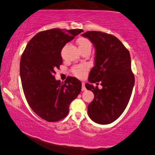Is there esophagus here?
<instances>
[{"mask_svg":"<svg viewBox=\"0 0 155 155\" xmlns=\"http://www.w3.org/2000/svg\"><path fill=\"white\" fill-rule=\"evenodd\" d=\"M82 91H86V87H85V83H84V82H82Z\"/></svg>","mask_w":155,"mask_h":155,"instance_id":"34e87169","label":"esophagus"}]
</instances>
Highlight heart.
I'll return each instance as SVG.
<instances>
[{"label": "heart", "mask_w": 155, "mask_h": 155, "mask_svg": "<svg viewBox=\"0 0 155 155\" xmlns=\"http://www.w3.org/2000/svg\"><path fill=\"white\" fill-rule=\"evenodd\" d=\"M77 43L78 45V47H79V49L80 51H82L83 50H86V49H91V42L90 41V40L86 39V38L84 37H80L77 40ZM88 67L87 65L86 64H78L76 65L72 69V72L74 75H75L76 77L82 78H84L86 75V73L88 71Z\"/></svg>", "instance_id": "heart-1"}]
</instances>
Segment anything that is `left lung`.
<instances>
[{"instance_id": "8db88e82", "label": "left lung", "mask_w": 155, "mask_h": 155, "mask_svg": "<svg viewBox=\"0 0 155 155\" xmlns=\"http://www.w3.org/2000/svg\"><path fill=\"white\" fill-rule=\"evenodd\" d=\"M82 37L95 48L94 66L86 88L94 93L88 105L89 117L94 123L107 124L120 117L127 107L135 84L129 50L117 37L99 31H87ZM101 82V89L92 83Z\"/></svg>"}]
</instances>
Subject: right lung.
Listing matches in <instances>:
<instances>
[{
  "label": "right lung",
  "mask_w": 155,
  "mask_h": 155,
  "mask_svg": "<svg viewBox=\"0 0 155 155\" xmlns=\"http://www.w3.org/2000/svg\"><path fill=\"white\" fill-rule=\"evenodd\" d=\"M82 32V29L60 28L39 32L30 40L21 55L20 73L26 99L34 112L48 122L64 118L70 104L80 93L79 80L69 77L61 82L54 74L62 63V49Z\"/></svg>",
  "instance_id": "add662e5"
}]
</instances>
